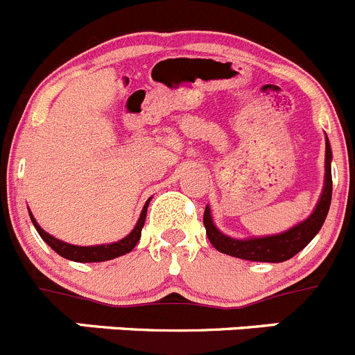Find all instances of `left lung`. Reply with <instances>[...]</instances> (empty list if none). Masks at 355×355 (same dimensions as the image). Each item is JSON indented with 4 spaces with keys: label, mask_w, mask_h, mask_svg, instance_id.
Masks as SVG:
<instances>
[{
    "label": "left lung",
    "mask_w": 355,
    "mask_h": 355,
    "mask_svg": "<svg viewBox=\"0 0 355 355\" xmlns=\"http://www.w3.org/2000/svg\"><path fill=\"white\" fill-rule=\"evenodd\" d=\"M331 153L329 139L326 137V175H324V190H322L320 199H318L315 211L304 222L297 223L292 229L285 230L282 234L264 237H250V239H234L225 236L216 229L211 218L209 206L204 211V227L209 237L211 245L218 252L227 253V255L237 257V259L253 260V262H285L292 259L295 253H299L308 243L317 236L320 227L324 225L327 216V211L331 206V195H333V178H331Z\"/></svg>",
    "instance_id": "1"
}]
</instances>
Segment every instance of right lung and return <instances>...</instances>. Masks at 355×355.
Returning <instances> with one entry per match:
<instances>
[{"instance_id": "obj_1", "label": "right lung", "mask_w": 355, "mask_h": 355, "mask_svg": "<svg viewBox=\"0 0 355 355\" xmlns=\"http://www.w3.org/2000/svg\"><path fill=\"white\" fill-rule=\"evenodd\" d=\"M149 200L144 204V209H142L141 218H139L137 225L133 227L132 232H130L126 237H123L121 241L110 243V245H96V246L68 245V243L60 241V239H56V237H52L51 234L45 232V230L37 223L33 214L29 213V216H31V222H33L35 229H37V232L40 234L42 239H44V241L47 243V245L51 246L58 255L64 257V259L68 260H73V262H103V260H110V259H116V257L125 255V253L132 252V250L135 248V245H137L139 239H141V232L146 222V213H148Z\"/></svg>"}]
</instances>
